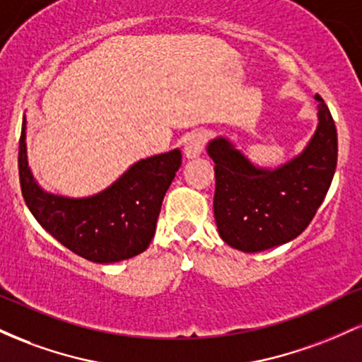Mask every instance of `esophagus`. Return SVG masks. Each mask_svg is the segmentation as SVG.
I'll list each match as a JSON object with an SVG mask.
<instances>
[{
  "label": "esophagus",
  "instance_id": "obj_1",
  "mask_svg": "<svg viewBox=\"0 0 362 362\" xmlns=\"http://www.w3.org/2000/svg\"><path fill=\"white\" fill-rule=\"evenodd\" d=\"M207 141V134L204 131H192L187 134L184 141V153L187 158H197L204 149V144Z\"/></svg>",
  "mask_w": 362,
  "mask_h": 362
}]
</instances>
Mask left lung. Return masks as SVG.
Instances as JSON below:
<instances>
[{
    "label": "left lung",
    "instance_id": "1",
    "mask_svg": "<svg viewBox=\"0 0 362 362\" xmlns=\"http://www.w3.org/2000/svg\"><path fill=\"white\" fill-rule=\"evenodd\" d=\"M318 127L305 151L284 167H253L230 141H211L214 218L221 238L242 252H262L300 236L317 214L337 167V129L317 95Z\"/></svg>",
    "mask_w": 362,
    "mask_h": 362
}]
</instances>
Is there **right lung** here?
<instances>
[{
  "label": "right lung",
  "mask_w": 362,
  "mask_h": 362,
  "mask_svg": "<svg viewBox=\"0 0 362 362\" xmlns=\"http://www.w3.org/2000/svg\"><path fill=\"white\" fill-rule=\"evenodd\" d=\"M180 165L182 153L173 149L134 163L114 185L93 197L47 194L28 168L23 117L18 175L25 204L49 235L90 262L110 264L146 250L155 236L161 202Z\"/></svg>",
  "instance_id": "1"
}]
</instances>
